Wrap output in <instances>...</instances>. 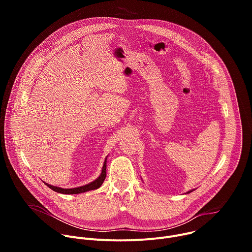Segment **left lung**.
<instances>
[{"mask_svg":"<svg viewBox=\"0 0 252 252\" xmlns=\"http://www.w3.org/2000/svg\"><path fill=\"white\" fill-rule=\"evenodd\" d=\"M193 190H194V189H191V190H189V191H188V192H187V193H190V192H191V191H193Z\"/></svg>","mask_w":252,"mask_h":252,"instance_id":"8db88e82","label":"left lung"}]
</instances>
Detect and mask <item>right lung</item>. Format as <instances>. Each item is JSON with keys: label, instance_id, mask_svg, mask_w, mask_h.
<instances>
[{"label": "right lung", "instance_id": "right-lung-1", "mask_svg": "<svg viewBox=\"0 0 252 252\" xmlns=\"http://www.w3.org/2000/svg\"><path fill=\"white\" fill-rule=\"evenodd\" d=\"M106 158H107V157L105 158V159L103 161V165H102L100 174L94 179V181H93L92 183H90L88 185H85V186H82V187H79V188H75V189H62V188H59V187L51 186L47 183H45V184H46L47 187H49L54 191L59 192V193H63V194H79V193L87 192V191H90V190L97 189L98 188H100V186L104 182V178L106 176Z\"/></svg>", "mask_w": 252, "mask_h": 252}]
</instances>
